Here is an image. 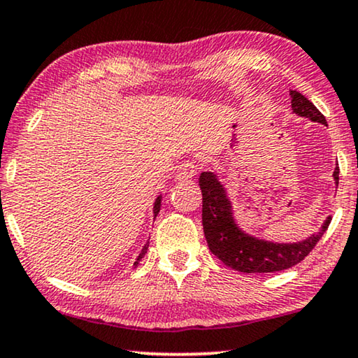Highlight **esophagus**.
Wrapping results in <instances>:
<instances>
[{"label": "esophagus", "mask_w": 358, "mask_h": 358, "mask_svg": "<svg viewBox=\"0 0 358 358\" xmlns=\"http://www.w3.org/2000/svg\"><path fill=\"white\" fill-rule=\"evenodd\" d=\"M198 173V165L193 160H185V162L180 164V167L177 169V178L181 181H188L191 178L196 177Z\"/></svg>", "instance_id": "esophagus-1"}]
</instances>
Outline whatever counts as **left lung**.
I'll return each instance as SVG.
<instances>
[{
  "mask_svg": "<svg viewBox=\"0 0 358 358\" xmlns=\"http://www.w3.org/2000/svg\"><path fill=\"white\" fill-rule=\"evenodd\" d=\"M290 97L295 113L310 118L311 122L326 124L324 115L305 95L290 90ZM334 180L339 183L337 167L334 170ZM199 186L203 193V229L210 253L217 256L225 266L240 273H275L299 264L310 255L331 224V217H328L318 234L300 243L279 245L251 238L236 229L231 217V206L215 175L210 172L201 173Z\"/></svg>",
  "mask_w": 358,
  "mask_h": 358,
  "instance_id": "left-lung-1",
  "label": "left lung"
}]
</instances>
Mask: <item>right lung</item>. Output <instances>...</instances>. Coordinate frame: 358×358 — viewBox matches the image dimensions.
Masks as SVG:
<instances>
[{
    "label": "right lung",
    "instance_id": "add662e5",
    "mask_svg": "<svg viewBox=\"0 0 358 358\" xmlns=\"http://www.w3.org/2000/svg\"><path fill=\"white\" fill-rule=\"evenodd\" d=\"M159 209H160V198H157V201H155V204H154V215H157V214H159ZM148 246H149V245H145L144 248H143V251H141V255L138 256V259H136L134 266H138V264H139V261L143 259V256L145 255V251H148Z\"/></svg>",
    "mask_w": 358,
    "mask_h": 358
}]
</instances>
